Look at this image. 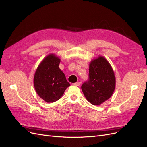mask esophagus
Returning a JSON list of instances; mask_svg holds the SVG:
<instances>
[{
    "instance_id": "obj_1",
    "label": "esophagus",
    "mask_w": 147,
    "mask_h": 147,
    "mask_svg": "<svg viewBox=\"0 0 147 147\" xmlns=\"http://www.w3.org/2000/svg\"><path fill=\"white\" fill-rule=\"evenodd\" d=\"M81 84H82L81 82H77V83H74V84H75V86H79Z\"/></svg>"
}]
</instances>
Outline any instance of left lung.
<instances>
[{
  "label": "left lung",
  "mask_w": 147,
  "mask_h": 147,
  "mask_svg": "<svg viewBox=\"0 0 147 147\" xmlns=\"http://www.w3.org/2000/svg\"><path fill=\"white\" fill-rule=\"evenodd\" d=\"M88 82L82 90L87 100L92 105H99L110 98L116 86V78L109 62L102 56L91 61L89 65Z\"/></svg>",
  "instance_id": "obj_1"
}]
</instances>
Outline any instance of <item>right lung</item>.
Returning <instances> with one entry per match:
<instances>
[{
  "label": "right lung",
  "instance_id": "obj_1",
  "mask_svg": "<svg viewBox=\"0 0 147 147\" xmlns=\"http://www.w3.org/2000/svg\"><path fill=\"white\" fill-rule=\"evenodd\" d=\"M61 59L50 53L40 62L34 77V86L38 96L47 103L58 100L70 84L59 67Z\"/></svg>",
  "mask_w": 147,
  "mask_h": 147
}]
</instances>
